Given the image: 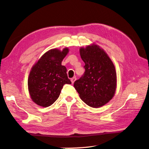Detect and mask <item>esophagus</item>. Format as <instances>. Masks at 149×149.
<instances>
[{
  "instance_id": "34e87169",
  "label": "esophagus",
  "mask_w": 149,
  "mask_h": 149,
  "mask_svg": "<svg viewBox=\"0 0 149 149\" xmlns=\"http://www.w3.org/2000/svg\"><path fill=\"white\" fill-rule=\"evenodd\" d=\"M76 80V77H73V78H72L71 79V81L72 83H74Z\"/></svg>"
}]
</instances>
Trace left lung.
I'll use <instances>...</instances> for the list:
<instances>
[{
  "mask_svg": "<svg viewBox=\"0 0 149 149\" xmlns=\"http://www.w3.org/2000/svg\"><path fill=\"white\" fill-rule=\"evenodd\" d=\"M85 72L75 81L74 87L81 100L92 107H100L115 94L117 76L115 66L107 54L95 44L79 49Z\"/></svg>",
  "mask_w": 149,
  "mask_h": 149,
  "instance_id": "obj_1",
  "label": "left lung"
}]
</instances>
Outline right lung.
Here are the masks:
<instances>
[{
	"instance_id": "add662e5",
	"label": "right lung",
	"mask_w": 149,
	"mask_h": 149,
	"mask_svg": "<svg viewBox=\"0 0 149 149\" xmlns=\"http://www.w3.org/2000/svg\"><path fill=\"white\" fill-rule=\"evenodd\" d=\"M69 52L55 48L46 52L31 68L28 79L30 97L37 104L48 107L59 97L63 85L71 84L61 62Z\"/></svg>"
}]
</instances>
